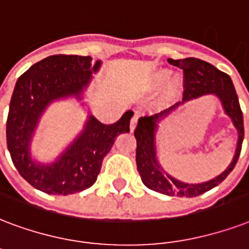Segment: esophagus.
I'll return each instance as SVG.
<instances>
[{"label":"esophagus","instance_id":"obj_1","mask_svg":"<svg viewBox=\"0 0 249 249\" xmlns=\"http://www.w3.org/2000/svg\"><path fill=\"white\" fill-rule=\"evenodd\" d=\"M137 123H138V115H134V116L130 119V132H133L136 126H137Z\"/></svg>","mask_w":249,"mask_h":249}]
</instances>
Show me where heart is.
Instances as JSON below:
<instances>
[{
    "label": "heart",
    "instance_id": "obj_1",
    "mask_svg": "<svg viewBox=\"0 0 249 249\" xmlns=\"http://www.w3.org/2000/svg\"><path fill=\"white\" fill-rule=\"evenodd\" d=\"M168 75H170V73H168L167 70H158V71H155V73L153 74V77H151V85L154 87L162 86L163 83L167 81V78H168ZM178 89H179V82H178V81L171 82L170 85L167 86V95L171 96V95L176 94Z\"/></svg>",
    "mask_w": 249,
    "mask_h": 249
}]
</instances>
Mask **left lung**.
<instances>
[{"label": "left lung", "instance_id": "1", "mask_svg": "<svg viewBox=\"0 0 249 249\" xmlns=\"http://www.w3.org/2000/svg\"><path fill=\"white\" fill-rule=\"evenodd\" d=\"M171 65L178 66L183 69L184 74V92L183 102L195 99L198 96L206 94L217 95L221 99L222 106L225 108L226 113L232 119V123L238 129L239 140L236 146V153L232 162L225 172L214 178L210 181L202 184H185L179 180L171 178L160 168L157 162L154 145V134L157 130V123L159 119L168 115L172 109H175L180 103L172 106L166 111L160 112L154 116H145L138 120V125L134 130V137L137 140V149H136V163L137 170L141 176L142 183L149 189L155 192L163 193L167 196L179 197H196L202 193L208 192L229 176L231 171L234 170L235 164L238 162L239 155L242 151L243 138H244V123H243V112L239 104L238 95L232 85V81L226 73L218 70L215 66L202 61L200 58L188 57L181 60H172L168 58Z\"/></svg>", "mask_w": 249, "mask_h": 249}]
</instances>
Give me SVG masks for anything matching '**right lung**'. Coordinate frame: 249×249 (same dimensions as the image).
Listing matches in <instances>:
<instances>
[{"mask_svg": "<svg viewBox=\"0 0 249 249\" xmlns=\"http://www.w3.org/2000/svg\"><path fill=\"white\" fill-rule=\"evenodd\" d=\"M99 66L90 56L53 54L34 64L15 83L6 121L7 149L20 176L41 192L66 196L90 188L115 138L129 132L133 111L113 124L90 116L81 136L56 162L40 166L30 157L31 136L47 106L70 95L79 98Z\"/></svg>", "mask_w": 249, "mask_h": 249, "instance_id": "1", "label": "right lung"}]
</instances>
